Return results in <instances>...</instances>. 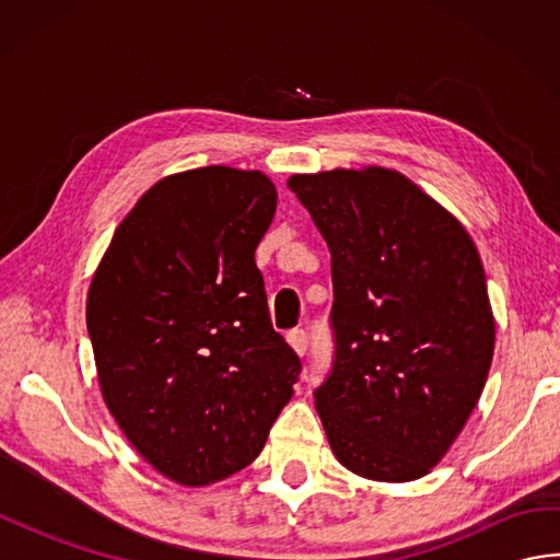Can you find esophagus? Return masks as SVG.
Here are the masks:
<instances>
[{
  "label": "esophagus",
  "instance_id": "obj_1",
  "mask_svg": "<svg viewBox=\"0 0 560 560\" xmlns=\"http://www.w3.org/2000/svg\"><path fill=\"white\" fill-rule=\"evenodd\" d=\"M287 341L291 343V349L299 353V355H305L307 351V335L303 329H291L287 335Z\"/></svg>",
  "mask_w": 560,
  "mask_h": 560
}]
</instances>
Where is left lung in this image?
I'll list each match as a JSON object with an SVG mask.
<instances>
[{"label":"left lung","mask_w":560,"mask_h":560,"mask_svg":"<svg viewBox=\"0 0 560 560\" xmlns=\"http://www.w3.org/2000/svg\"><path fill=\"white\" fill-rule=\"evenodd\" d=\"M331 255L335 365L315 389L329 447L373 481L445 457L483 392L495 319L471 235L397 171L291 175Z\"/></svg>","instance_id":"obj_1"}]
</instances>
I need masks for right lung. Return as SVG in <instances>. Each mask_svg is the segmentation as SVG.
I'll return each instance as SVG.
<instances>
[{
  "mask_svg": "<svg viewBox=\"0 0 560 560\" xmlns=\"http://www.w3.org/2000/svg\"><path fill=\"white\" fill-rule=\"evenodd\" d=\"M277 211L265 173L163 177L117 225L86 325L103 399L175 483L245 469L293 397L301 361L273 331L255 249Z\"/></svg>",
  "mask_w": 560,
  "mask_h": 560,
  "instance_id": "1",
  "label": "right lung"
}]
</instances>
